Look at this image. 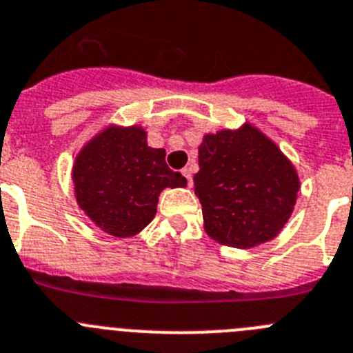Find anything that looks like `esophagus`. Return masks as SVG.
Listing matches in <instances>:
<instances>
[{
    "label": "esophagus",
    "mask_w": 353,
    "mask_h": 353,
    "mask_svg": "<svg viewBox=\"0 0 353 353\" xmlns=\"http://www.w3.org/2000/svg\"><path fill=\"white\" fill-rule=\"evenodd\" d=\"M183 176L186 177L188 186L192 188V184H193V179H192V169H190V167H186V169H183Z\"/></svg>",
    "instance_id": "1"
}]
</instances>
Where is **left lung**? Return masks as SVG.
Instances as JSON below:
<instances>
[{
    "instance_id": "obj_1",
    "label": "left lung",
    "mask_w": 353,
    "mask_h": 353,
    "mask_svg": "<svg viewBox=\"0 0 353 353\" xmlns=\"http://www.w3.org/2000/svg\"><path fill=\"white\" fill-rule=\"evenodd\" d=\"M193 177L205 233L223 245L251 249L275 239L299 192L292 161L249 121L205 134Z\"/></svg>"
}]
</instances>
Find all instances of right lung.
Listing matches in <instances>:
<instances>
[{
  "label": "right lung",
  "instance_id": "obj_1",
  "mask_svg": "<svg viewBox=\"0 0 353 353\" xmlns=\"http://www.w3.org/2000/svg\"><path fill=\"white\" fill-rule=\"evenodd\" d=\"M78 207L102 232L127 239L143 232L157 214L165 188H184L186 177L165 163V150L148 146L141 125H108L72 163Z\"/></svg>",
  "mask_w": 353,
  "mask_h": 353
}]
</instances>
